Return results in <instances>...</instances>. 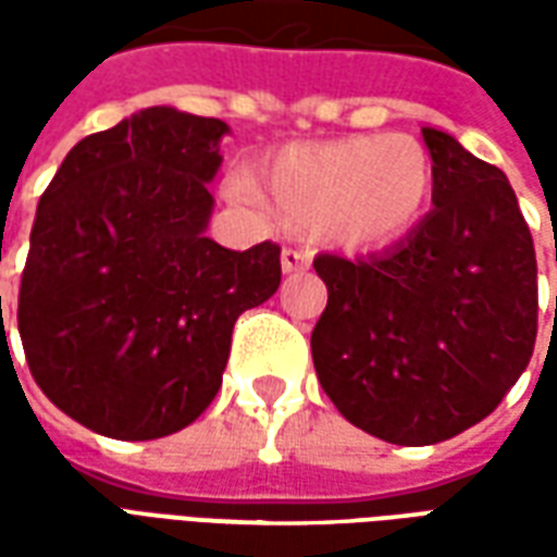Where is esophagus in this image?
Returning a JSON list of instances; mask_svg holds the SVG:
<instances>
[{"label":"esophagus","instance_id":"esophagus-1","mask_svg":"<svg viewBox=\"0 0 557 557\" xmlns=\"http://www.w3.org/2000/svg\"><path fill=\"white\" fill-rule=\"evenodd\" d=\"M280 262H283V274H295V271L310 268V262H313V253H310V250H298V247H286V250H283V256H280Z\"/></svg>","mask_w":557,"mask_h":557}]
</instances>
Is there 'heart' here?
Masks as SVG:
<instances>
[{"instance_id": "obj_1", "label": "heart", "mask_w": 557, "mask_h": 557, "mask_svg": "<svg viewBox=\"0 0 557 557\" xmlns=\"http://www.w3.org/2000/svg\"><path fill=\"white\" fill-rule=\"evenodd\" d=\"M223 190L292 230H319L343 247H385L423 218L432 163L406 134H358L280 148L262 166V184L242 170Z\"/></svg>"}]
</instances>
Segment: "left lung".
Masks as SVG:
<instances>
[{
  "label": "left lung",
  "mask_w": 557,
  "mask_h": 557,
  "mask_svg": "<svg viewBox=\"0 0 557 557\" xmlns=\"http://www.w3.org/2000/svg\"><path fill=\"white\" fill-rule=\"evenodd\" d=\"M432 211L370 259L319 253L327 307L310 337L343 418L423 447L498 409L537 339V256L507 175L423 127Z\"/></svg>",
  "instance_id": "1"
}]
</instances>
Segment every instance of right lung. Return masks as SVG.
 I'll list each match as a JSON object with an SVG mask.
<instances>
[{
    "instance_id": "add662e5",
    "label": "right lung",
    "mask_w": 557,
    "mask_h": 557,
    "mask_svg": "<svg viewBox=\"0 0 557 557\" xmlns=\"http://www.w3.org/2000/svg\"><path fill=\"white\" fill-rule=\"evenodd\" d=\"M223 134L220 119L148 107L79 139L38 202L20 339L47 399L91 432L148 442L194 423L235 319L277 292V244L206 238Z\"/></svg>"
}]
</instances>
